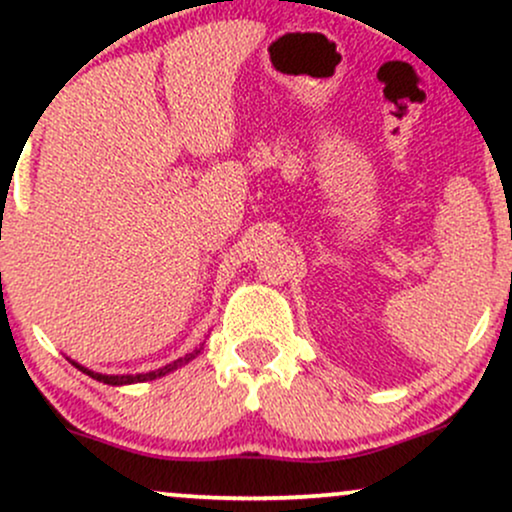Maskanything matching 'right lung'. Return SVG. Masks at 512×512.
I'll use <instances>...</instances> for the list:
<instances>
[{"mask_svg":"<svg viewBox=\"0 0 512 512\" xmlns=\"http://www.w3.org/2000/svg\"><path fill=\"white\" fill-rule=\"evenodd\" d=\"M197 354H199V349L192 351V354H187L185 358H178V361L168 363V366H163V368H158V370H149V373H137V375H105V373H96V370H88L84 366H79V363H76V361H72V366L79 368L81 373L91 375V378L98 380V383H105V385H132V383H146V380H156V378H161V375H168L170 370H175V368L185 366V363H190Z\"/></svg>","mask_w":512,"mask_h":512,"instance_id":"right-lung-1","label":"right lung"}]
</instances>
